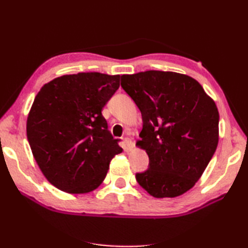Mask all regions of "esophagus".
Wrapping results in <instances>:
<instances>
[{
	"label": "esophagus",
	"mask_w": 248,
	"mask_h": 248,
	"mask_svg": "<svg viewBox=\"0 0 248 248\" xmlns=\"http://www.w3.org/2000/svg\"><path fill=\"white\" fill-rule=\"evenodd\" d=\"M124 145H125V150H127V151H131V150L133 149L134 143L132 142V140L130 139V138H124Z\"/></svg>",
	"instance_id": "obj_1"
}]
</instances>
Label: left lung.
I'll return each instance as SVG.
<instances>
[{"label":"left lung","instance_id":"8db88e82","mask_svg":"<svg viewBox=\"0 0 248 248\" xmlns=\"http://www.w3.org/2000/svg\"><path fill=\"white\" fill-rule=\"evenodd\" d=\"M121 87L141 111L137 145L150 159L137 182L155 198L184 195L198 182L219 143L215 100L198 81L176 72L124 74Z\"/></svg>","mask_w":248,"mask_h":248}]
</instances>
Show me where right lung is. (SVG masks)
I'll list each match as a JSON object with an SVG mask.
<instances>
[{"label": "right lung", "mask_w": 248, "mask_h": 248, "mask_svg": "<svg viewBox=\"0 0 248 248\" xmlns=\"http://www.w3.org/2000/svg\"><path fill=\"white\" fill-rule=\"evenodd\" d=\"M120 75L66 74L45 84L27 117V139L45 177L68 194H87L104 182L123 152L102 110Z\"/></svg>", "instance_id": "1"}]
</instances>
